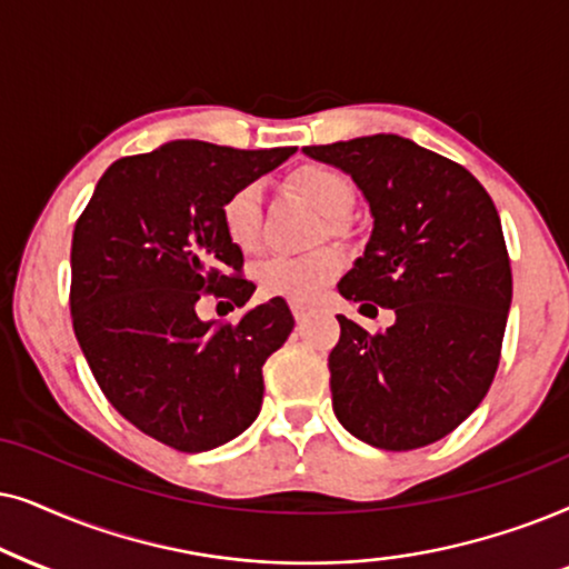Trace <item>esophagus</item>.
<instances>
[{
  "label": "esophagus",
  "instance_id": "34e87169",
  "mask_svg": "<svg viewBox=\"0 0 569 569\" xmlns=\"http://www.w3.org/2000/svg\"><path fill=\"white\" fill-rule=\"evenodd\" d=\"M291 312H293V317H297V322L307 320V315H309V305H305V301H291Z\"/></svg>",
  "mask_w": 569,
  "mask_h": 569
}]
</instances>
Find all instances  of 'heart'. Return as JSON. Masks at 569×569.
Here are the masks:
<instances>
[{
	"instance_id": "heart-1",
	"label": "heart",
	"mask_w": 569,
	"mask_h": 569,
	"mask_svg": "<svg viewBox=\"0 0 569 569\" xmlns=\"http://www.w3.org/2000/svg\"><path fill=\"white\" fill-rule=\"evenodd\" d=\"M289 184L297 194L325 216L322 233L330 237L343 233V218L353 208L356 189L343 171L325 163H307L291 171ZM221 223L229 241L241 252H257L262 241V189L260 184H244L226 197L221 208ZM343 270V252L338 247H320L305 254H272L260 262L257 280L270 297L309 301L320 293Z\"/></svg>"
}]
</instances>
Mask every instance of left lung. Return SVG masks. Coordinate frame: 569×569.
Masks as SVG:
<instances>
[{"label":"left lung","instance_id":"1","mask_svg":"<svg viewBox=\"0 0 569 569\" xmlns=\"http://www.w3.org/2000/svg\"><path fill=\"white\" fill-rule=\"evenodd\" d=\"M305 153L351 173L375 216L340 297L396 312L380 332L338 315L332 411L372 448L437 442L479 408L502 353L512 270L495 202L463 166L398 134Z\"/></svg>","mask_w":569,"mask_h":569}]
</instances>
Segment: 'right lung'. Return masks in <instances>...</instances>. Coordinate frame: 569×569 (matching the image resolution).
Listing matches in <instances>:
<instances>
[{
	"instance_id": "add662e5",
	"label": "right lung",
	"mask_w": 569,
	"mask_h": 569,
	"mask_svg": "<svg viewBox=\"0 0 569 569\" xmlns=\"http://www.w3.org/2000/svg\"><path fill=\"white\" fill-rule=\"evenodd\" d=\"M293 148L166 142L113 161L72 233L74 338L106 400L179 452L239 437L262 406V363L293 330L276 297L237 322H202V297L244 307L254 283L226 237V197Z\"/></svg>"
}]
</instances>
